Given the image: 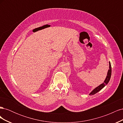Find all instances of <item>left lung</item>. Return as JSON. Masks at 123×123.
Masks as SVG:
<instances>
[{
	"instance_id": "left-lung-1",
	"label": "left lung",
	"mask_w": 123,
	"mask_h": 123,
	"mask_svg": "<svg viewBox=\"0 0 123 123\" xmlns=\"http://www.w3.org/2000/svg\"><path fill=\"white\" fill-rule=\"evenodd\" d=\"M111 64L110 62H109V69L108 70V71L107 73V75L106 76V78L105 80H104V83L102 84H100L99 86H98V87H97L96 88H95L94 90H93L89 95H94L96 93L98 92V91H99L100 90L105 86L108 83V82L110 80V77H111Z\"/></svg>"
}]
</instances>
